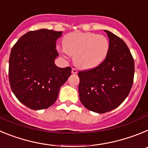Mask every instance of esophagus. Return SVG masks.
Masks as SVG:
<instances>
[{
	"label": "esophagus",
	"mask_w": 148,
	"mask_h": 148,
	"mask_svg": "<svg viewBox=\"0 0 148 148\" xmlns=\"http://www.w3.org/2000/svg\"><path fill=\"white\" fill-rule=\"evenodd\" d=\"M77 73H78V71H77L76 69H75V68H73V69H72V73H73V74H76Z\"/></svg>",
	"instance_id": "esophagus-1"
}]
</instances>
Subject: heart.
Here are the masks:
<instances>
[{"label":"heart","mask_w":148,"mask_h":148,"mask_svg":"<svg viewBox=\"0 0 148 148\" xmlns=\"http://www.w3.org/2000/svg\"><path fill=\"white\" fill-rule=\"evenodd\" d=\"M110 49L108 38L93 32H74L63 39V54L74 56L75 66L82 70L93 69L105 59Z\"/></svg>","instance_id":"heart-1"}]
</instances>
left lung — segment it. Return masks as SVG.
Returning a JSON list of instances; mask_svg holds the SVG:
<instances>
[{
	"label": "left lung",
	"instance_id": "obj_1",
	"mask_svg": "<svg viewBox=\"0 0 148 148\" xmlns=\"http://www.w3.org/2000/svg\"><path fill=\"white\" fill-rule=\"evenodd\" d=\"M110 49L101 64L78 72L81 102L89 110L104 113L113 110L127 97L134 76V60L125 41L108 30Z\"/></svg>",
	"mask_w": 148,
	"mask_h": 148
}]
</instances>
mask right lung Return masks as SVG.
<instances>
[{"instance_id": "1", "label": "right lung", "mask_w": 148, "mask_h": 148, "mask_svg": "<svg viewBox=\"0 0 148 148\" xmlns=\"http://www.w3.org/2000/svg\"><path fill=\"white\" fill-rule=\"evenodd\" d=\"M62 32L41 29L29 31L12 48L9 80L17 99L32 110L47 109L56 102L71 67L55 64L56 40Z\"/></svg>"}]
</instances>
